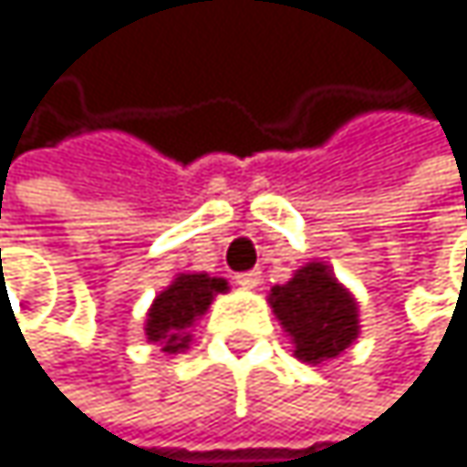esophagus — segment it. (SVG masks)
<instances>
[{"label": "esophagus", "instance_id": "obj_1", "mask_svg": "<svg viewBox=\"0 0 467 467\" xmlns=\"http://www.w3.org/2000/svg\"><path fill=\"white\" fill-rule=\"evenodd\" d=\"M235 283H238L241 288H249V291H252V288L260 285V272H244V275L235 277Z\"/></svg>", "mask_w": 467, "mask_h": 467}]
</instances>
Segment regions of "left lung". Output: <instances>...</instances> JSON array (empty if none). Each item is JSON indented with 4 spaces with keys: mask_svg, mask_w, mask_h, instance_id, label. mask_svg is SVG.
<instances>
[{
    "mask_svg": "<svg viewBox=\"0 0 467 467\" xmlns=\"http://www.w3.org/2000/svg\"><path fill=\"white\" fill-rule=\"evenodd\" d=\"M268 302L305 364L336 358L358 338V302L327 263H305L285 285L272 288Z\"/></svg>",
    "mask_w": 467,
    "mask_h": 467,
    "instance_id": "left-lung-1",
    "label": "left lung"
}]
</instances>
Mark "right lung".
<instances>
[{
  "instance_id": "1",
  "label": "right lung",
  "mask_w": 467,
  "mask_h": 467,
  "mask_svg": "<svg viewBox=\"0 0 467 467\" xmlns=\"http://www.w3.org/2000/svg\"><path fill=\"white\" fill-rule=\"evenodd\" d=\"M229 285L221 277L179 275L162 294L153 299L145 319L148 342L162 348V353H179L190 345V327L204 317L215 294H223Z\"/></svg>"
}]
</instances>
